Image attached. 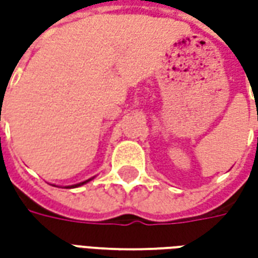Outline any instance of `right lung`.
<instances>
[{"instance_id": "1", "label": "right lung", "mask_w": 258, "mask_h": 258, "mask_svg": "<svg viewBox=\"0 0 258 258\" xmlns=\"http://www.w3.org/2000/svg\"><path fill=\"white\" fill-rule=\"evenodd\" d=\"M90 181V179H88ZM88 181H84V182H81V184H77V185H72V186H68V188H74V186H80V185L85 184V182H88Z\"/></svg>"}]
</instances>
